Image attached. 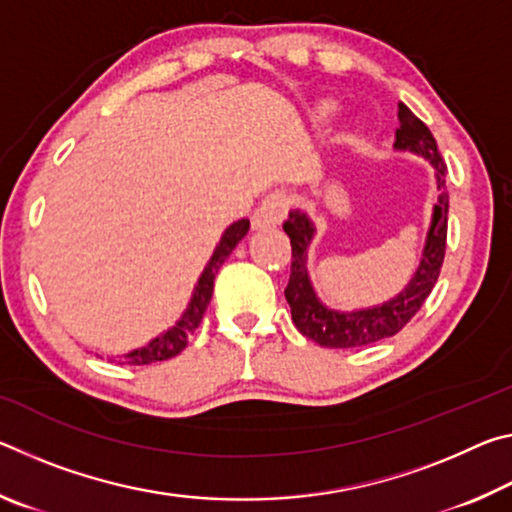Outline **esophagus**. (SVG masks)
I'll return each instance as SVG.
<instances>
[{
  "instance_id": "esophagus-1",
  "label": "esophagus",
  "mask_w": 512,
  "mask_h": 512,
  "mask_svg": "<svg viewBox=\"0 0 512 512\" xmlns=\"http://www.w3.org/2000/svg\"><path fill=\"white\" fill-rule=\"evenodd\" d=\"M287 210H289V194L280 192V189H275V192L268 194L255 210L253 228L255 230L275 228V225H280L284 221Z\"/></svg>"
}]
</instances>
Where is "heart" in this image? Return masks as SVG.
<instances>
[{
	"label": "heart",
	"mask_w": 512,
	"mask_h": 512,
	"mask_svg": "<svg viewBox=\"0 0 512 512\" xmlns=\"http://www.w3.org/2000/svg\"><path fill=\"white\" fill-rule=\"evenodd\" d=\"M332 112H334V103H329V101H325V103H323V106H318V108H316V112H314V117H316V119H327L329 115H332Z\"/></svg>",
	"instance_id": "heart-1"
}]
</instances>
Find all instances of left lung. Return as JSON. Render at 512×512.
Returning <instances> with one entry per match:
<instances>
[{"label":"left lung","instance_id":"left-lung-1","mask_svg":"<svg viewBox=\"0 0 512 512\" xmlns=\"http://www.w3.org/2000/svg\"><path fill=\"white\" fill-rule=\"evenodd\" d=\"M397 119H400V128L395 131V149L411 151L427 158L433 164V169H436L440 192L438 203L433 205L431 228L427 232V244H424L422 250L420 266L400 296H395L379 307L348 311V314L325 307L318 300L314 287H311L307 273V248L316 232L314 223H311L305 212L293 210L282 225L291 239V275L284 296H287L298 332L316 341L318 345H323V348H363V345L395 336L418 314L424 300L429 298L431 289L436 287L440 268H443L449 210L445 180L447 164L429 128L404 103H397Z\"/></svg>","mask_w":512,"mask_h":512}]
</instances>
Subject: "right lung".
<instances>
[{
	"instance_id": "obj_1",
	"label": "right lung",
	"mask_w": 512,
	"mask_h": 512,
	"mask_svg": "<svg viewBox=\"0 0 512 512\" xmlns=\"http://www.w3.org/2000/svg\"><path fill=\"white\" fill-rule=\"evenodd\" d=\"M248 228H250V221L241 219L237 223H232L230 228L223 232L219 246H216L214 255L210 257V262H207L201 277H198V284L194 289L192 300H189V307L185 309V314L180 316L178 323L171 329H167L164 334H160L158 339H153L149 345H144V348H137L133 352L124 354V357L119 359L121 363H128V366H149V363L167 361L171 357H176V354H180L187 348V339L196 332V327L201 325L205 309L212 300L216 273H219L221 264L228 259V255L235 250L239 241L246 237ZM110 361H117V359L112 357Z\"/></svg>"
}]
</instances>
